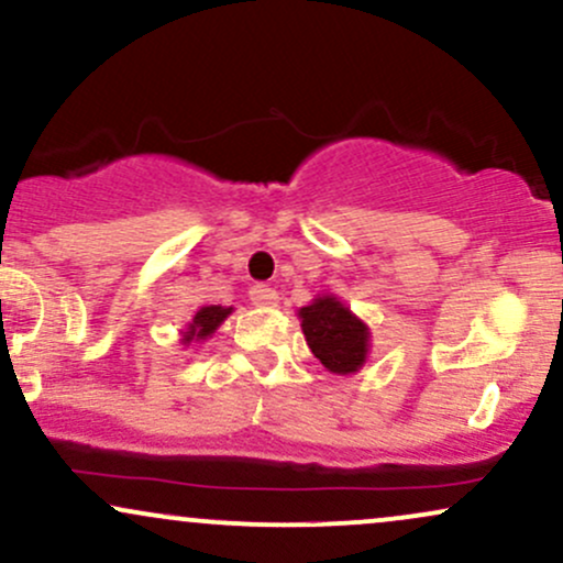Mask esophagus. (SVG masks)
I'll return each mask as SVG.
<instances>
[{
  "mask_svg": "<svg viewBox=\"0 0 563 563\" xmlns=\"http://www.w3.org/2000/svg\"><path fill=\"white\" fill-rule=\"evenodd\" d=\"M249 299L256 303V307H275L277 303V290L264 286V283H256V286H251L249 290Z\"/></svg>",
  "mask_w": 563,
  "mask_h": 563,
  "instance_id": "1",
  "label": "esophagus"
}]
</instances>
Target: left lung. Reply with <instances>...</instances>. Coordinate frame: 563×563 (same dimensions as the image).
<instances>
[{"mask_svg":"<svg viewBox=\"0 0 563 563\" xmlns=\"http://www.w3.org/2000/svg\"><path fill=\"white\" fill-rule=\"evenodd\" d=\"M301 331L314 357L331 373L360 371L367 354V328L333 296L314 299L299 309Z\"/></svg>","mask_w":563,"mask_h":563,"instance_id":"obj_1","label":"left lung"}]
</instances>
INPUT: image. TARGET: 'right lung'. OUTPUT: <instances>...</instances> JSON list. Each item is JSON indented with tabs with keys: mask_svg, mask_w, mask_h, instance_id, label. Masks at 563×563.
<instances>
[{
	"mask_svg": "<svg viewBox=\"0 0 563 563\" xmlns=\"http://www.w3.org/2000/svg\"><path fill=\"white\" fill-rule=\"evenodd\" d=\"M232 312L230 307H203L200 312H196V318L190 322V331H187V341L190 339H206V335H211L219 328V322H222L228 314Z\"/></svg>",
	"mask_w": 563,
	"mask_h": 563,
	"instance_id": "add662e5",
	"label": "right lung"
}]
</instances>
